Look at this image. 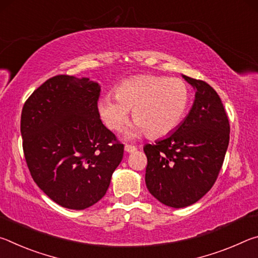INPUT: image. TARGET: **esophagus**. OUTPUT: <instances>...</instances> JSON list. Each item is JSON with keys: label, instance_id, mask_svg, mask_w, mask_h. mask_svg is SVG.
Wrapping results in <instances>:
<instances>
[{"label": "esophagus", "instance_id": "obj_1", "mask_svg": "<svg viewBox=\"0 0 258 258\" xmlns=\"http://www.w3.org/2000/svg\"><path fill=\"white\" fill-rule=\"evenodd\" d=\"M135 150H137V147H135V146H132V145H126L125 146V151L128 152V154H130V152H134Z\"/></svg>", "mask_w": 258, "mask_h": 258}]
</instances>
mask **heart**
I'll list each match as a JSON object with an SVG mask.
<instances>
[{
	"instance_id": "b5f03b06",
	"label": "heart",
	"mask_w": 258,
	"mask_h": 258,
	"mask_svg": "<svg viewBox=\"0 0 258 258\" xmlns=\"http://www.w3.org/2000/svg\"><path fill=\"white\" fill-rule=\"evenodd\" d=\"M113 97L117 102L109 97L98 101L99 115L109 130L120 132L132 110L137 127L131 137L146 132L150 138H161L172 133L184 118L191 92L181 78L138 75L117 84Z\"/></svg>"
}]
</instances>
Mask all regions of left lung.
I'll list each match as a JSON object with an SVG mask.
<instances>
[{
  "label": "left lung",
  "instance_id": "left-lung-1",
  "mask_svg": "<svg viewBox=\"0 0 258 258\" xmlns=\"http://www.w3.org/2000/svg\"><path fill=\"white\" fill-rule=\"evenodd\" d=\"M196 89L189 115L173 134L146 145V184L161 204L190 206L212 189L223 165L230 124L223 103L206 82L183 75Z\"/></svg>",
  "mask_w": 258,
  "mask_h": 258
}]
</instances>
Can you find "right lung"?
Wrapping results in <instances>:
<instances>
[{
  "label": "right lung",
  "mask_w": 258,
  "mask_h": 258,
  "mask_svg": "<svg viewBox=\"0 0 258 258\" xmlns=\"http://www.w3.org/2000/svg\"><path fill=\"white\" fill-rule=\"evenodd\" d=\"M100 85L56 75L37 87L21 111L26 163L38 187L60 206L97 204L123 159L124 145L102 124Z\"/></svg>",
  "instance_id": "add662e5"
}]
</instances>
